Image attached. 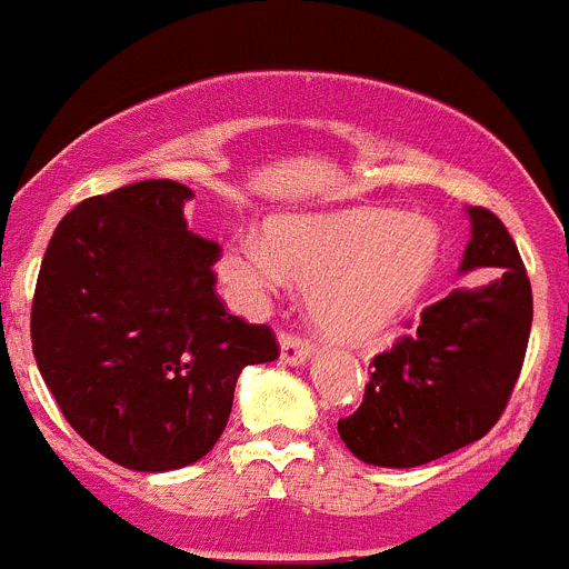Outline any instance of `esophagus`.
<instances>
[{
  "mask_svg": "<svg viewBox=\"0 0 569 569\" xmlns=\"http://www.w3.org/2000/svg\"><path fill=\"white\" fill-rule=\"evenodd\" d=\"M313 353L308 336L296 333V330H281V359L284 365H305Z\"/></svg>",
  "mask_w": 569,
  "mask_h": 569,
  "instance_id": "obj_1",
  "label": "esophagus"
}]
</instances>
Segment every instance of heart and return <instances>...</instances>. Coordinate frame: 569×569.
Instances as JSON below:
<instances>
[{
    "instance_id": "1",
    "label": "heart",
    "mask_w": 569,
    "mask_h": 569,
    "mask_svg": "<svg viewBox=\"0 0 569 569\" xmlns=\"http://www.w3.org/2000/svg\"><path fill=\"white\" fill-rule=\"evenodd\" d=\"M439 256L425 216L350 208L281 216L261 239H236L219 256V276L244 299H264L299 281L313 319L330 339L365 345L410 310Z\"/></svg>"
}]
</instances>
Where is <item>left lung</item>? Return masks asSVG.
Here are the masks:
<instances>
[{
	"instance_id": "8db88e82",
	"label": "left lung",
	"mask_w": 569,
	"mask_h": 569,
	"mask_svg": "<svg viewBox=\"0 0 569 569\" xmlns=\"http://www.w3.org/2000/svg\"><path fill=\"white\" fill-rule=\"evenodd\" d=\"M461 270L492 279L421 310L413 333L373 356L359 410L339 419L350 453L376 467H419L479 441L501 419L525 365L532 290L505 222L470 208ZM410 328V321H407Z\"/></svg>"
}]
</instances>
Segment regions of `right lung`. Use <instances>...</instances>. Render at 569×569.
<instances>
[{
    "label": "right lung",
    "instance_id": "add662e5",
    "mask_svg": "<svg viewBox=\"0 0 569 569\" xmlns=\"http://www.w3.org/2000/svg\"><path fill=\"white\" fill-rule=\"evenodd\" d=\"M173 179L90 196L50 236L30 308L37 367L68 425L139 472L213 450L241 367L279 359L268 325L216 293V241L184 219Z\"/></svg>",
    "mask_w": 569,
    "mask_h": 569
}]
</instances>
